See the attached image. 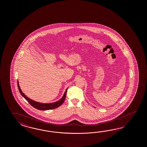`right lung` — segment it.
Returning <instances> with one entry per match:
<instances>
[{"mask_svg":"<svg viewBox=\"0 0 147 147\" xmlns=\"http://www.w3.org/2000/svg\"><path fill=\"white\" fill-rule=\"evenodd\" d=\"M18 89L19 90V92L21 94V95H22L24 98H25L27 101H28V102L29 103L32 107L35 108L36 109L40 110V111H46V110H50V109H53L57 108L58 107L62 105L63 103L64 102V101L65 100V98L66 96V94H67V89L65 91V93L63 94L62 98L59 100L58 101L55 102L53 103H42L38 102H36L35 101H33L31 99L29 98L28 97H27L26 96L22 93V90L20 89L19 85V82L18 81Z\"/></svg>","mask_w":147,"mask_h":147,"instance_id":"1","label":"right lung"}]
</instances>
